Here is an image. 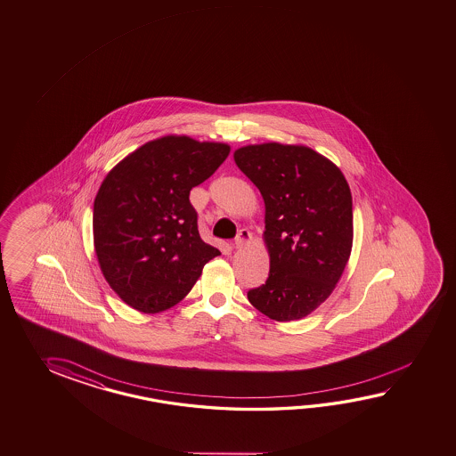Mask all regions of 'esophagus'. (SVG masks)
Returning <instances> with one entry per match:
<instances>
[{
    "mask_svg": "<svg viewBox=\"0 0 456 456\" xmlns=\"http://www.w3.org/2000/svg\"><path fill=\"white\" fill-rule=\"evenodd\" d=\"M250 238H252V234H250L249 230L242 228V230H240V232H238V236L234 238V246L240 249V248L246 246V244L250 241Z\"/></svg>",
    "mask_w": 456,
    "mask_h": 456,
    "instance_id": "1",
    "label": "esophagus"
}]
</instances>
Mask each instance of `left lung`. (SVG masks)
Returning a JSON list of instances; mask_svg holds the SVG:
<instances>
[{"label":"left lung","mask_w":456,"mask_h":456,"mask_svg":"<svg viewBox=\"0 0 456 456\" xmlns=\"http://www.w3.org/2000/svg\"><path fill=\"white\" fill-rule=\"evenodd\" d=\"M265 202V285L248 291L270 319H303L335 289L353 246V199L329 159L304 145L268 142L234 152Z\"/></svg>","instance_id":"obj_1"}]
</instances>
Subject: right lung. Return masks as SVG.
<instances>
[{
    "mask_svg": "<svg viewBox=\"0 0 456 456\" xmlns=\"http://www.w3.org/2000/svg\"><path fill=\"white\" fill-rule=\"evenodd\" d=\"M230 145L167 135L119 161L94 202L102 273L127 305L161 313L192 289L220 250L200 240L191 189L214 175Z\"/></svg>",
    "mask_w": 456,
    "mask_h": 456,
    "instance_id": "obj_1",
    "label": "right lung"
}]
</instances>
